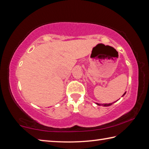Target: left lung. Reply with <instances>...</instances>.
Here are the masks:
<instances>
[{"label": "left lung", "instance_id": "obj_1", "mask_svg": "<svg viewBox=\"0 0 149 149\" xmlns=\"http://www.w3.org/2000/svg\"><path fill=\"white\" fill-rule=\"evenodd\" d=\"M125 95V93L122 95V97H123V96H124ZM118 100H116V101H118ZM116 101H115V102H112V103H109V104H99V103H97V104L99 105V106H103V107H109V106L112 105V104H114V103L116 102Z\"/></svg>", "mask_w": 149, "mask_h": 149}]
</instances>
